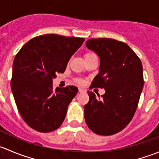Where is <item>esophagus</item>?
Returning a JSON list of instances; mask_svg holds the SVG:
<instances>
[{
	"label": "esophagus",
	"instance_id": "1",
	"mask_svg": "<svg viewBox=\"0 0 159 159\" xmlns=\"http://www.w3.org/2000/svg\"><path fill=\"white\" fill-rule=\"evenodd\" d=\"M78 91H79L80 93H82V92H86V90H84V89H81V88H79V89H78Z\"/></svg>",
	"mask_w": 159,
	"mask_h": 159
}]
</instances>
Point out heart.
Wrapping results in <instances>:
<instances>
[{
    "mask_svg": "<svg viewBox=\"0 0 159 159\" xmlns=\"http://www.w3.org/2000/svg\"><path fill=\"white\" fill-rule=\"evenodd\" d=\"M93 55H94V54H93V53H91V52L86 53V54H84V59L89 58V57H91V56H93ZM75 81L76 83H78V84H84V81H83V80H81V79H79V78H77V79H75Z\"/></svg>",
    "mask_w": 159,
    "mask_h": 159,
    "instance_id": "obj_1",
    "label": "heart"
}]
</instances>
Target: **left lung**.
<instances>
[{"instance_id":"left-lung-1","label":"left lung","mask_w":159,"mask_h":159,"mask_svg":"<svg viewBox=\"0 0 159 159\" xmlns=\"http://www.w3.org/2000/svg\"><path fill=\"white\" fill-rule=\"evenodd\" d=\"M86 47L100 57L91 89H104L105 93L96 97L88 91L84 119L93 132L111 135L129 124L137 109L144 86L142 61L127 44L111 38H91Z\"/></svg>"}]
</instances>
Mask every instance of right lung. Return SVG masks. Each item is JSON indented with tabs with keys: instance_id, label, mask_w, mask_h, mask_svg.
I'll list each match as a JSON object with an SVG mask.
<instances>
[{
	"instance_id": "obj_1",
	"label": "right lung",
	"mask_w": 159,
	"mask_h": 159,
	"mask_svg": "<svg viewBox=\"0 0 159 159\" xmlns=\"http://www.w3.org/2000/svg\"><path fill=\"white\" fill-rule=\"evenodd\" d=\"M84 38L44 34L30 40L13 62L11 89L24 121L40 132L58 129L78 88L68 86L53 91L52 79L64 73L70 57Z\"/></svg>"
}]
</instances>
